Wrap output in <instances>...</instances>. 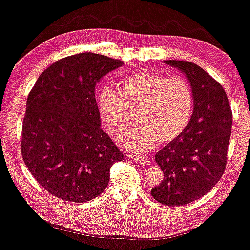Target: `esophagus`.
<instances>
[{
  "label": "esophagus",
  "mask_w": 250,
  "mask_h": 250,
  "mask_svg": "<svg viewBox=\"0 0 250 250\" xmlns=\"http://www.w3.org/2000/svg\"><path fill=\"white\" fill-rule=\"evenodd\" d=\"M132 158H134L136 162H138V164H142V165H146L149 162L148 156H145V155H134Z\"/></svg>",
  "instance_id": "esophagus-1"
}]
</instances>
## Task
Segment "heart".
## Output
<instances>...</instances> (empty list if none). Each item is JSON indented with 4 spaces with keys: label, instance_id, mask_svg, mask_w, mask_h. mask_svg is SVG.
Listing matches in <instances>:
<instances>
[{
    "label": "heart",
    "instance_id": "heart-1",
    "mask_svg": "<svg viewBox=\"0 0 250 250\" xmlns=\"http://www.w3.org/2000/svg\"><path fill=\"white\" fill-rule=\"evenodd\" d=\"M103 121L113 136L125 131L121 144L132 151H148L174 141L185 130L194 106L192 86L179 75L166 76L149 71L135 72L121 79L118 89L104 88L97 97Z\"/></svg>",
    "mask_w": 250,
    "mask_h": 250
}]
</instances>
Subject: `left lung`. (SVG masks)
Returning <instances> with one entry per match:
<instances>
[{"label": "left lung", "instance_id": "8db88e82", "mask_svg": "<svg viewBox=\"0 0 250 250\" xmlns=\"http://www.w3.org/2000/svg\"><path fill=\"white\" fill-rule=\"evenodd\" d=\"M188 76L194 95L189 123L155 154L164 179L152 197L166 206H183L204 197L224 174L232 130V111L222 84L194 62L165 61Z\"/></svg>", "mask_w": 250, "mask_h": 250}]
</instances>
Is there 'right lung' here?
<instances>
[{
  "instance_id": "obj_1",
  "label": "right lung",
  "mask_w": 250,
  "mask_h": 250,
  "mask_svg": "<svg viewBox=\"0 0 250 250\" xmlns=\"http://www.w3.org/2000/svg\"><path fill=\"white\" fill-rule=\"evenodd\" d=\"M122 61L84 52L49 66L28 94L21 149L43 188L65 201L104 192L109 169L123 154L101 127L95 86Z\"/></svg>"
}]
</instances>
